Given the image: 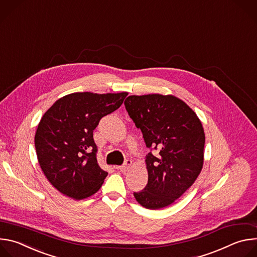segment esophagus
Segmentation results:
<instances>
[{
    "mask_svg": "<svg viewBox=\"0 0 257 257\" xmlns=\"http://www.w3.org/2000/svg\"><path fill=\"white\" fill-rule=\"evenodd\" d=\"M131 166H132V161H131V160H127V161L124 163V165H122L121 167H119V170H120L121 172L125 173V172L129 171V169L131 168Z\"/></svg>",
    "mask_w": 257,
    "mask_h": 257,
    "instance_id": "obj_1",
    "label": "esophagus"
}]
</instances>
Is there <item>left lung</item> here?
I'll use <instances>...</instances> for the list:
<instances>
[{
  "label": "left lung",
  "mask_w": 257,
  "mask_h": 257,
  "mask_svg": "<svg viewBox=\"0 0 257 257\" xmlns=\"http://www.w3.org/2000/svg\"><path fill=\"white\" fill-rule=\"evenodd\" d=\"M124 104L146 146L159 152L146 156L148 185L134 197L145 208L166 207L192 186L202 170V124L187 103L171 94L130 95Z\"/></svg>",
  "instance_id": "obj_1"
}]
</instances>
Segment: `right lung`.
Wrapping results in <instances>:
<instances>
[{
	"label": "right lung",
	"instance_id": "add662e5",
	"mask_svg": "<svg viewBox=\"0 0 257 257\" xmlns=\"http://www.w3.org/2000/svg\"><path fill=\"white\" fill-rule=\"evenodd\" d=\"M127 92H74L59 98L45 113L34 144L40 166L51 184L76 199L98 191L107 173L96 160L93 130L121 106Z\"/></svg>",
	"mask_w": 257,
	"mask_h": 257
}]
</instances>
